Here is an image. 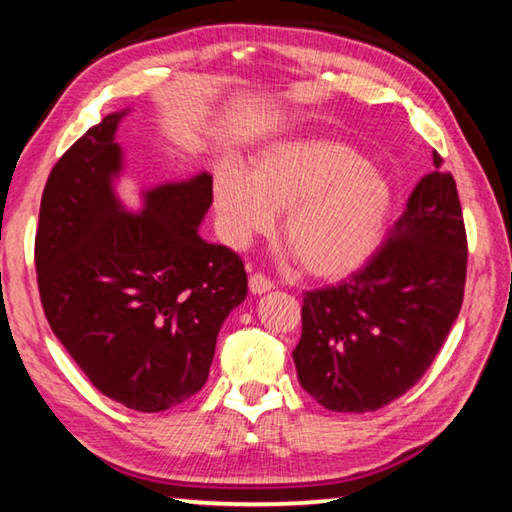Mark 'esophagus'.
Returning <instances> with one entry per match:
<instances>
[{
    "label": "esophagus",
    "mask_w": 512,
    "mask_h": 512,
    "mask_svg": "<svg viewBox=\"0 0 512 512\" xmlns=\"http://www.w3.org/2000/svg\"><path fill=\"white\" fill-rule=\"evenodd\" d=\"M248 287H250V293H266V291H271L275 284L268 280L264 273H253L248 280Z\"/></svg>",
    "instance_id": "obj_1"
}]
</instances>
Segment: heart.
I'll return each mask as SVG.
<instances>
[{
  "label": "heart",
  "mask_w": 512,
  "mask_h": 512,
  "mask_svg": "<svg viewBox=\"0 0 512 512\" xmlns=\"http://www.w3.org/2000/svg\"><path fill=\"white\" fill-rule=\"evenodd\" d=\"M384 173L341 142L298 137L275 142L244 173L225 164L214 176V207L225 244L244 248L273 230L284 210V241L305 271L341 280L375 255L391 214Z\"/></svg>",
  "instance_id": "1"
}]
</instances>
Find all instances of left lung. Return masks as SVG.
I'll return each mask as SVG.
<instances>
[{"instance_id": "8db88e82", "label": "left lung", "mask_w": 512, "mask_h": 512, "mask_svg": "<svg viewBox=\"0 0 512 512\" xmlns=\"http://www.w3.org/2000/svg\"><path fill=\"white\" fill-rule=\"evenodd\" d=\"M443 158L361 271L302 298L298 381L329 411H377L418 384L463 305L467 237Z\"/></svg>"}]
</instances>
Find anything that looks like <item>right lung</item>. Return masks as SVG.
<instances>
[{
    "label": "right lung",
    "instance_id": "obj_1",
    "mask_svg": "<svg viewBox=\"0 0 512 512\" xmlns=\"http://www.w3.org/2000/svg\"><path fill=\"white\" fill-rule=\"evenodd\" d=\"M112 112L51 169L36 232L38 289L51 332L94 388L158 413L201 391L223 320L248 293L244 262L198 237L212 176L144 192L128 212Z\"/></svg>",
    "mask_w": 512,
    "mask_h": 512
}]
</instances>
